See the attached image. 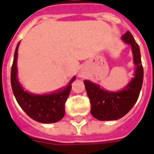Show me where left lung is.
Returning <instances> with one entry per match:
<instances>
[{"label": "left lung", "instance_id": "left-lung-1", "mask_svg": "<svg viewBox=\"0 0 154 154\" xmlns=\"http://www.w3.org/2000/svg\"><path fill=\"white\" fill-rule=\"evenodd\" d=\"M122 40L131 45L136 65L135 77L129 85L122 91L112 93L101 89L89 81L84 82L91 105V114L100 121H112L124 117L137 101L142 86L144 72L138 45L129 31L122 36Z\"/></svg>", "mask_w": 154, "mask_h": 154}]
</instances>
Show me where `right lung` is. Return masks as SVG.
I'll use <instances>...</instances> for the list:
<instances>
[{"instance_id": "1", "label": "right lung", "mask_w": 154, "mask_h": 154, "mask_svg": "<svg viewBox=\"0 0 154 154\" xmlns=\"http://www.w3.org/2000/svg\"><path fill=\"white\" fill-rule=\"evenodd\" d=\"M19 43L17 45L11 69V85L15 98L25 113L36 122L54 123L60 121L65 115V105L71 90V83L61 91L47 95H34L25 91L17 78V58Z\"/></svg>"}]
</instances>
